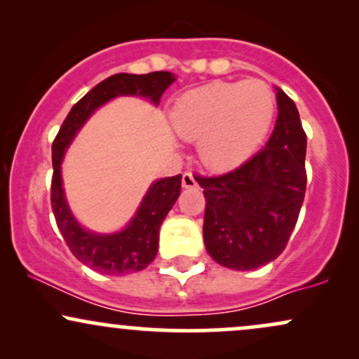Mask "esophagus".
I'll list each match as a JSON object with an SVG mask.
<instances>
[{
    "label": "esophagus",
    "instance_id": "34e87169",
    "mask_svg": "<svg viewBox=\"0 0 359 359\" xmlns=\"http://www.w3.org/2000/svg\"><path fill=\"white\" fill-rule=\"evenodd\" d=\"M182 187H185V189L197 187V180H196V177L192 175V172H185V174L182 175Z\"/></svg>",
    "mask_w": 359,
    "mask_h": 359
}]
</instances>
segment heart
I'll return each mask as SVG.
<instances>
[{"label":"heart","mask_w":359,"mask_h":359,"mask_svg":"<svg viewBox=\"0 0 359 359\" xmlns=\"http://www.w3.org/2000/svg\"><path fill=\"white\" fill-rule=\"evenodd\" d=\"M275 94L263 81L211 82L180 96L170 121L184 140H201L208 167L229 170L248 160L269 133Z\"/></svg>","instance_id":"1"}]
</instances>
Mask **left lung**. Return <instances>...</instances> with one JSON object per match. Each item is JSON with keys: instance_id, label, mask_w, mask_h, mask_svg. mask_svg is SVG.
Segmentation results:
<instances>
[{"instance_id": "obj_1", "label": "left lung", "mask_w": 359, "mask_h": 359, "mask_svg": "<svg viewBox=\"0 0 359 359\" xmlns=\"http://www.w3.org/2000/svg\"><path fill=\"white\" fill-rule=\"evenodd\" d=\"M273 133L257 155L204 189V245L226 269L255 270L285 250L306 196L307 137L295 102L277 89Z\"/></svg>"}]
</instances>
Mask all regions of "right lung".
<instances>
[{"label":"right lung","instance_id":"obj_1","mask_svg":"<svg viewBox=\"0 0 359 359\" xmlns=\"http://www.w3.org/2000/svg\"><path fill=\"white\" fill-rule=\"evenodd\" d=\"M175 81L174 74H114L86 94L69 111L52 143L50 204L59 231L72 255L89 269L104 275H130L145 270L158 251V229L175 204L182 187V175L165 177L150 185L130 224L113 234H97L84 229L72 216L62 189L60 163L77 131L100 106L116 96H142L158 104L165 89Z\"/></svg>","mask_w":359,"mask_h":359}]
</instances>
